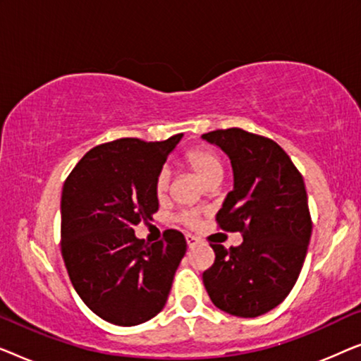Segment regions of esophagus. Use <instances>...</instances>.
I'll return each mask as SVG.
<instances>
[{
  "label": "esophagus",
  "instance_id": "1",
  "mask_svg": "<svg viewBox=\"0 0 361 361\" xmlns=\"http://www.w3.org/2000/svg\"><path fill=\"white\" fill-rule=\"evenodd\" d=\"M185 241H187V245H189V248H194V246H197V245L200 243V240L197 238V236L190 235V233L185 235Z\"/></svg>",
  "mask_w": 361,
  "mask_h": 361
}]
</instances>
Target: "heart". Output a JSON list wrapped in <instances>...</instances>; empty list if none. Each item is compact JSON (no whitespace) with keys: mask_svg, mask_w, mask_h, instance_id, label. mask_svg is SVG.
<instances>
[{"mask_svg":"<svg viewBox=\"0 0 361 361\" xmlns=\"http://www.w3.org/2000/svg\"><path fill=\"white\" fill-rule=\"evenodd\" d=\"M184 159L187 164H189L192 169L195 171V174L200 177L205 184L221 179L224 176V162H221V157L216 154V152L209 146H197L192 147L185 152ZM171 187V171L167 167H162V169L157 172L156 180H154V192L159 199H164L169 192ZM179 220L184 221L185 225L194 226L199 220V212L195 210H184L179 214Z\"/></svg>","mask_w":361,"mask_h":361,"instance_id":"1","label":"heart"}]
</instances>
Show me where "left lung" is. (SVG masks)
<instances>
[{"instance_id": "left-lung-1", "label": "left lung", "mask_w": 361, "mask_h": 361, "mask_svg": "<svg viewBox=\"0 0 361 361\" xmlns=\"http://www.w3.org/2000/svg\"><path fill=\"white\" fill-rule=\"evenodd\" d=\"M230 157L233 190L216 214L225 231L243 243L210 246L215 263L204 286L216 307L236 317H258L288 298L302 269L312 233L304 179L278 142L240 128L202 135Z\"/></svg>"}]
</instances>
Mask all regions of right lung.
<instances>
[{
	"label": "right lung",
	"instance_id": "add662e5",
	"mask_svg": "<svg viewBox=\"0 0 361 361\" xmlns=\"http://www.w3.org/2000/svg\"><path fill=\"white\" fill-rule=\"evenodd\" d=\"M180 137H121L95 146L63 182V263L87 307L110 324L131 327L159 314L187 251L177 230L152 245L135 235L159 209L156 176Z\"/></svg>",
	"mask_w": 361,
	"mask_h": 361
}]
</instances>
